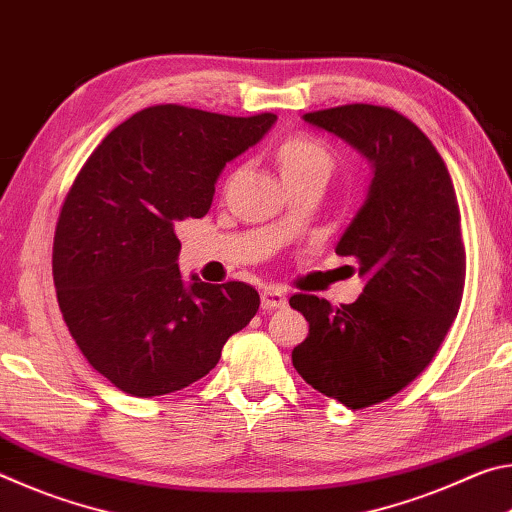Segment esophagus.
Segmentation results:
<instances>
[{"label": "esophagus", "mask_w": 512, "mask_h": 512, "mask_svg": "<svg viewBox=\"0 0 512 512\" xmlns=\"http://www.w3.org/2000/svg\"><path fill=\"white\" fill-rule=\"evenodd\" d=\"M287 305V296L284 291H280L277 287H268L262 291V309H282Z\"/></svg>", "instance_id": "obj_1"}]
</instances>
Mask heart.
<instances>
[{
	"label": "heart",
	"mask_w": 512,
	"mask_h": 512,
	"mask_svg": "<svg viewBox=\"0 0 512 512\" xmlns=\"http://www.w3.org/2000/svg\"><path fill=\"white\" fill-rule=\"evenodd\" d=\"M277 162H280L282 176L300 171H329V153L323 144L307 137H291L277 151Z\"/></svg>",
	"instance_id": "1"
}]
</instances>
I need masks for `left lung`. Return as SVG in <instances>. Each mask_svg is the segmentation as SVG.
Wrapping results in <instances>:
<instances>
[{"label": "left lung", "instance_id": "left-lung-1", "mask_svg": "<svg viewBox=\"0 0 512 512\" xmlns=\"http://www.w3.org/2000/svg\"><path fill=\"white\" fill-rule=\"evenodd\" d=\"M302 119L366 158L372 180L336 244L359 259L366 287L336 309L293 296L309 336L291 359L318 393L361 409L411 384L445 341L465 284L461 212L436 146L400 112L354 103Z\"/></svg>", "mask_w": 512, "mask_h": 512}]
</instances>
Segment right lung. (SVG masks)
Listing matches in <instances>:
<instances>
[{"label":"right lung","instance_id":"right-lung-1","mask_svg":"<svg viewBox=\"0 0 512 512\" xmlns=\"http://www.w3.org/2000/svg\"><path fill=\"white\" fill-rule=\"evenodd\" d=\"M275 121L153 106L119 124L76 176L54 237L58 305L83 357L119 391L194 384L257 314L250 284L180 275L176 228L207 214L225 162Z\"/></svg>","mask_w":512,"mask_h":512}]
</instances>
